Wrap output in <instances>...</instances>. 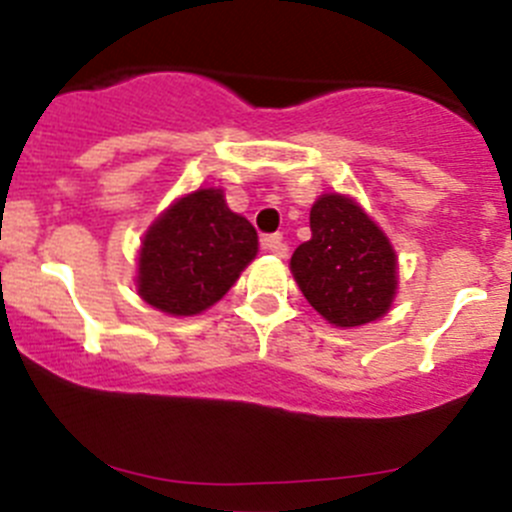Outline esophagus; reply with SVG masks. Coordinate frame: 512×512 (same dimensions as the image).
I'll list each match as a JSON object with an SVG mask.
<instances>
[{
    "label": "esophagus",
    "instance_id": "34e87169",
    "mask_svg": "<svg viewBox=\"0 0 512 512\" xmlns=\"http://www.w3.org/2000/svg\"><path fill=\"white\" fill-rule=\"evenodd\" d=\"M262 250L272 252V255H277V257L287 255V245L282 242L280 235H265V237H262Z\"/></svg>",
    "mask_w": 512,
    "mask_h": 512
}]
</instances>
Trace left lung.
I'll use <instances>...</instances> for the list:
<instances>
[{"instance_id": "obj_1", "label": "left lung", "mask_w": 512, "mask_h": 512, "mask_svg": "<svg viewBox=\"0 0 512 512\" xmlns=\"http://www.w3.org/2000/svg\"><path fill=\"white\" fill-rule=\"evenodd\" d=\"M310 230L290 260L305 300L342 330L388 315L398 295V255L360 202L325 192L310 210Z\"/></svg>"}]
</instances>
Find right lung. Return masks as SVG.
<instances>
[{"label": "right lung", "mask_w": 512, "mask_h": 512, "mask_svg": "<svg viewBox=\"0 0 512 512\" xmlns=\"http://www.w3.org/2000/svg\"><path fill=\"white\" fill-rule=\"evenodd\" d=\"M257 255V232L220 187L182 195L147 227L137 255V295L172 317L205 312Z\"/></svg>", "instance_id": "1"}]
</instances>
